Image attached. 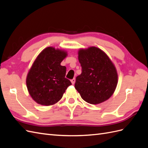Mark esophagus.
<instances>
[{"label": "esophagus", "mask_w": 148, "mask_h": 148, "mask_svg": "<svg viewBox=\"0 0 148 148\" xmlns=\"http://www.w3.org/2000/svg\"><path fill=\"white\" fill-rule=\"evenodd\" d=\"M71 83H72V84H74L75 83V79L73 78V79H71Z\"/></svg>", "instance_id": "obj_1"}]
</instances>
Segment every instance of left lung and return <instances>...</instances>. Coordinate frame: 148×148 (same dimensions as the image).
<instances>
[{
    "label": "left lung",
    "mask_w": 148,
    "mask_h": 148,
    "mask_svg": "<svg viewBox=\"0 0 148 148\" xmlns=\"http://www.w3.org/2000/svg\"><path fill=\"white\" fill-rule=\"evenodd\" d=\"M81 75L76 78L75 88L82 99L98 104L112 96L118 83V74L113 62L99 48L92 46L78 52Z\"/></svg>",
    "instance_id": "obj_1"
}]
</instances>
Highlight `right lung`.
Listing matches in <instances>:
<instances>
[{"instance_id":"1","label":"right lung","mask_w":148,"mask_h":148,"mask_svg":"<svg viewBox=\"0 0 148 148\" xmlns=\"http://www.w3.org/2000/svg\"><path fill=\"white\" fill-rule=\"evenodd\" d=\"M67 52L53 47L42 50L29 69L26 83L32 99L42 106L59 102L71 83L65 78L66 67L60 63Z\"/></svg>"}]
</instances>
